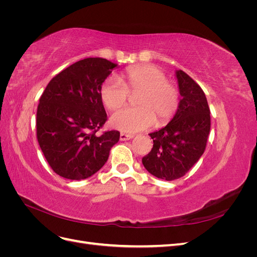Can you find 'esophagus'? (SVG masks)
Here are the masks:
<instances>
[{
    "instance_id": "34e87169",
    "label": "esophagus",
    "mask_w": 257,
    "mask_h": 257,
    "mask_svg": "<svg viewBox=\"0 0 257 257\" xmlns=\"http://www.w3.org/2000/svg\"><path fill=\"white\" fill-rule=\"evenodd\" d=\"M132 138H133V135H128V134H124V133L120 134V141H122V142L130 141V139H132Z\"/></svg>"
}]
</instances>
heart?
<instances>
[{"mask_svg": "<svg viewBox=\"0 0 257 257\" xmlns=\"http://www.w3.org/2000/svg\"><path fill=\"white\" fill-rule=\"evenodd\" d=\"M120 79L108 78L100 87L99 96L109 110L119 109L126 103L128 92L142 91L136 99L137 108L116 111L111 126L124 133H137L158 122L164 125L173 119L179 107V92L167 81L164 72L154 65L128 67Z\"/></svg>", "mask_w": 257, "mask_h": 257, "instance_id": "1", "label": "heart"}]
</instances>
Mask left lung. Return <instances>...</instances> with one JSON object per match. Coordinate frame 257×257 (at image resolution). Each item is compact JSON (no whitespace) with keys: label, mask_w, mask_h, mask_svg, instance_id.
Listing matches in <instances>:
<instances>
[{"label":"left lung","mask_w":257,"mask_h":257,"mask_svg":"<svg viewBox=\"0 0 257 257\" xmlns=\"http://www.w3.org/2000/svg\"><path fill=\"white\" fill-rule=\"evenodd\" d=\"M176 78L181 96L178 110L164 127L149 134L153 148L143 158L148 172L167 181L183 177L200 159L211 124L204 91L181 69Z\"/></svg>","instance_id":"left-lung-1"}]
</instances>
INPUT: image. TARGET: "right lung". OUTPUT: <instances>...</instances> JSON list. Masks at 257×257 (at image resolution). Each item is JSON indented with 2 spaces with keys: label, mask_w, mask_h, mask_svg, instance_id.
<instances>
[{
  "label": "right lung",
  "mask_w": 257,
  "mask_h": 257,
  "mask_svg": "<svg viewBox=\"0 0 257 257\" xmlns=\"http://www.w3.org/2000/svg\"><path fill=\"white\" fill-rule=\"evenodd\" d=\"M115 67L118 64L103 58L80 60L53 77L41 96L37 141L59 176L69 180L91 177L119 142L118 131L96 135L107 120L99 90Z\"/></svg>",
  "instance_id": "1"
}]
</instances>
